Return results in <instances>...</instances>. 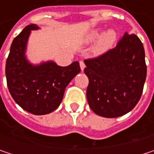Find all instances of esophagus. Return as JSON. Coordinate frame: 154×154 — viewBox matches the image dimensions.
Returning a JSON list of instances; mask_svg holds the SVG:
<instances>
[{"label":"esophagus","mask_w":154,"mask_h":154,"mask_svg":"<svg viewBox=\"0 0 154 154\" xmlns=\"http://www.w3.org/2000/svg\"><path fill=\"white\" fill-rule=\"evenodd\" d=\"M79 65H80L81 70L83 71V70H84V69H85V62H84L83 60H80V61H79Z\"/></svg>","instance_id":"1"}]
</instances>
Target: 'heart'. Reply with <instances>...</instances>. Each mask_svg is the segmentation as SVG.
<instances>
[{
  "label": "heart",
  "mask_w": 154,
  "mask_h": 154,
  "mask_svg": "<svg viewBox=\"0 0 154 154\" xmlns=\"http://www.w3.org/2000/svg\"><path fill=\"white\" fill-rule=\"evenodd\" d=\"M102 35H103V30L102 29H100V28L94 29L85 36V40L87 43H92V42H94L97 39H99ZM115 40H116V34L113 31H108L107 33H105L101 38V39L99 40L98 45H97L96 49H95L96 52L103 53V52L106 51L108 49H109L111 47L113 43L115 42Z\"/></svg>",
  "instance_id": "obj_1"
}]
</instances>
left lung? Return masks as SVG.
Listing matches in <instances>:
<instances>
[{
    "label": "left lung",
    "instance_id": "left-lung-1",
    "mask_svg": "<svg viewBox=\"0 0 154 154\" xmlns=\"http://www.w3.org/2000/svg\"><path fill=\"white\" fill-rule=\"evenodd\" d=\"M145 54L136 35L125 33L117 46L85 60L89 79L86 98L91 109L104 118H117L139 102L146 78Z\"/></svg>",
    "mask_w": 154,
    "mask_h": 154
}]
</instances>
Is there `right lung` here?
<instances>
[{
	"instance_id": "1",
	"label": "right lung",
	"mask_w": 154,
	"mask_h": 154,
	"mask_svg": "<svg viewBox=\"0 0 154 154\" xmlns=\"http://www.w3.org/2000/svg\"><path fill=\"white\" fill-rule=\"evenodd\" d=\"M39 27L31 24L16 36L6 61L9 91L16 103L35 115L52 112L60 106L65 89L81 69L78 61L60 67L53 61L31 64L26 58V48L31 30Z\"/></svg>"
}]
</instances>
